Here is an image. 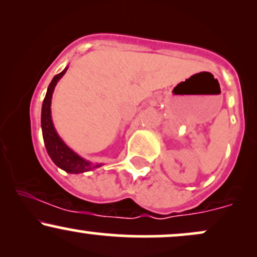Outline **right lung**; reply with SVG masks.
Here are the masks:
<instances>
[{
	"mask_svg": "<svg viewBox=\"0 0 257 257\" xmlns=\"http://www.w3.org/2000/svg\"><path fill=\"white\" fill-rule=\"evenodd\" d=\"M67 67L61 71L58 75L53 77L51 84L48 85L47 89L46 98L43 100L42 104V113H41V126H42V134L44 145H46L47 152H48L49 157L54 162L55 166L65 170L67 173L71 174H79L84 172H89V170L94 169V168L101 167L102 164H91L89 161H85L82 157H79L76 152H73L66 144L61 140L59 137L57 131H55L54 124L52 120V113H51V104H52V95L54 91L55 85H57L58 81L60 79L66 72Z\"/></svg>",
	"mask_w": 257,
	"mask_h": 257,
	"instance_id": "add662e5",
	"label": "right lung"
}]
</instances>
